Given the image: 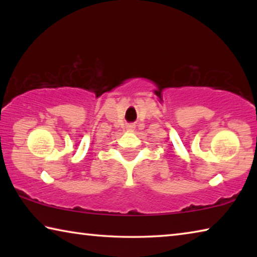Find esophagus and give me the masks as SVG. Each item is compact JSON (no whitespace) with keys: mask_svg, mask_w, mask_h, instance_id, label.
Segmentation results:
<instances>
[{"mask_svg":"<svg viewBox=\"0 0 257 257\" xmlns=\"http://www.w3.org/2000/svg\"><path fill=\"white\" fill-rule=\"evenodd\" d=\"M135 128H136V125H135L134 123H130L127 125V129L129 130V132H133V130H135Z\"/></svg>","mask_w":257,"mask_h":257,"instance_id":"34e87169","label":"esophagus"}]
</instances>
